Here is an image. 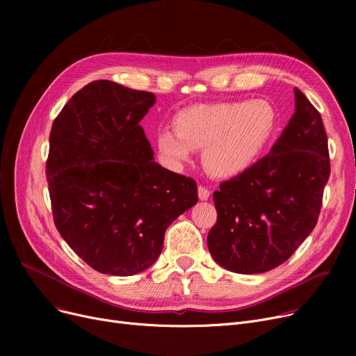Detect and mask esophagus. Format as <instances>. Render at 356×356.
<instances>
[{"label": "esophagus", "instance_id": "34e87169", "mask_svg": "<svg viewBox=\"0 0 356 356\" xmlns=\"http://www.w3.org/2000/svg\"><path fill=\"white\" fill-rule=\"evenodd\" d=\"M197 195H199L200 200H208L211 197V192L208 191V188H204V186H199Z\"/></svg>", "mask_w": 356, "mask_h": 356}]
</instances>
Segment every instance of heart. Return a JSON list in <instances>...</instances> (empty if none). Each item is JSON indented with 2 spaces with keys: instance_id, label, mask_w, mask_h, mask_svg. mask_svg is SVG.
Returning a JSON list of instances; mask_svg holds the SVG:
<instances>
[{
  "instance_id": "obj_1",
  "label": "heart",
  "mask_w": 356,
  "mask_h": 356,
  "mask_svg": "<svg viewBox=\"0 0 356 356\" xmlns=\"http://www.w3.org/2000/svg\"><path fill=\"white\" fill-rule=\"evenodd\" d=\"M175 131L160 129L156 145L161 159L179 167L200 152L207 170L220 179L235 177L263 154L277 127L274 108L263 99L200 104L181 109Z\"/></svg>"
}]
</instances>
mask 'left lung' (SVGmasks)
<instances>
[{"label":"left lung","instance_id":"obj_1","mask_svg":"<svg viewBox=\"0 0 356 356\" xmlns=\"http://www.w3.org/2000/svg\"><path fill=\"white\" fill-rule=\"evenodd\" d=\"M296 111L270 154L220 183L208 248L232 273L258 274L287 261L314 229L330 175L322 117L294 88Z\"/></svg>","mask_w":356,"mask_h":356}]
</instances>
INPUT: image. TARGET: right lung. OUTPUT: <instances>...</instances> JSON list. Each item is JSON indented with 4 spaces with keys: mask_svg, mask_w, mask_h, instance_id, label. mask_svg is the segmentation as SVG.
Returning <instances> with one entry per match:
<instances>
[{
    "mask_svg": "<svg viewBox=\"0 0 356 356\" xmlns=\"http://www.w3.org/2000/svg\"><path fill=\"white\" fill-rule=\"evenodd\" d=\"M154 102L152 92L95 81L51 125L46 175L54 225L102 274L127 277L153 266L165 229L197 203L193 179L153 160L140 121Z\"/></svg>",
    "mask_w": 356,
    "mask_h": 356,
    "instance_id": "obj_1",
    "label": "right lung"
}]
</instances>
